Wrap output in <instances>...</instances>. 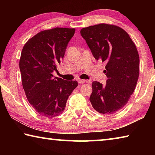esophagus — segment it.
I'll return each instance as SVG.
<instances>
[{"label":"esophagus","instance_id":"34e87169","mask_svg":"<svg viewBox=\"0 0 155 155\" xmlns=\"http://www.w3.org/2000/svg\"><path fill=\"white\" fill-rule=\"evenodd\" d=\"M85 81H85V79H78V83H80V84L85 83Z\"/></svg>","mask_w":155,"mask_h":155}]
</instances>
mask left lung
Wrapping results in <instances>:
<instances>
[{"mask_svg": "<svg viewBox=\"0 0 155 155\" xmlns=\"http://www.w3.org/2000/svg\"><path fill=\"white\" fill-rule=\"evenodd\" d=\"M85 39L94 58L106 64V84L94 81L90 101L100 114L111 115L123 108L130 99L140 73V57L128 34L115 25L99 24L83 28Z\"/></svg>", "mask_w": 155, "mask_h": 155, "instance_id": "obj_1", "label": "left lung"}]
</instances>
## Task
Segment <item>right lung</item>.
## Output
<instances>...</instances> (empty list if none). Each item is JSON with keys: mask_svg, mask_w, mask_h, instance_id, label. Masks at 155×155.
Returning <instances> with one entry per match:
<instances>
[{"mask_svg": "<svg viewBox=\"0 0 155 155\" xmlns=\"http://www.w3.org/2000/svg\"><path fill=\"white\" fill-rule=\"evenodd\" d=\"M75 28H54L36 34L23 47L20 70L26 96L36 112L47 117L61 114L77 81L53 77Z\"/></svg>", "mask_w": 155, "mask_h": 155, "instance_id": "add662e5", "label": "right lung"}]
</instances>
